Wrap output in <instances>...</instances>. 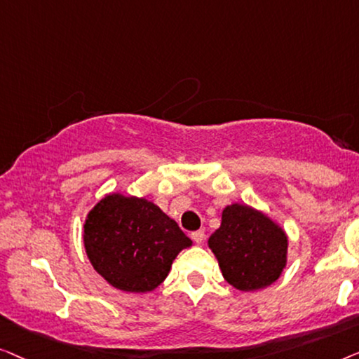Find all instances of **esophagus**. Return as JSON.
Masks as SVG:
<instances>
[{
	"instance_id": "1",
	"label": "esophagus",
	"mask_w": 359,
	"mask_h": 359,
	"mask_svg": "<svg viewBox=\"0 0 359 359\" xmlns=\"http://www.w3.org/2000/svg\"><path fill=\"white\" fill-rule=\"evenodd\" d=\"M191 239H194L196 244H201V242L205 241V231L200 229V231H195L191 232Z\"/></svg>"
}]
</instances>
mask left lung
Segmentation results:
<instances>
[{
  "mask_svg": "<svg viewBox=\"0 0 359 359\" xmlns=\"http://www.w3.org/2000/svg\"><path fill=\"white\" fill-rule=\"evenodd\" d=\"M224 280L239 291L273 285L287 264L285 229L264 211L231 203L223 210L221 226L208 239Z\"/></svg>",
  "mask_w": 359,
  "mask_h": 359,
  "instance_id": "8db88e82",
  "label": "left lung"
}]
</instances>
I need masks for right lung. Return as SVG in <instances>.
I'll return each instance as SVG.
<instances>
[{
    "label": "right lung",
    "mask_w": 359,
    "mask_h": 359,
    "mask_svg": "<svg viewBox=\"0 0 359 359\" xmlns=\"http://www.w3.org/2000/svg\"><path fill=\"white\" fill-rule=\"evenodd\" d=\"M86 255L102 278L125 292L154 291L191 245L172 218L144 196L105 194L84 219Z\"/></svg>",
    "instance_id": "add662e5"
}]
</instances>
